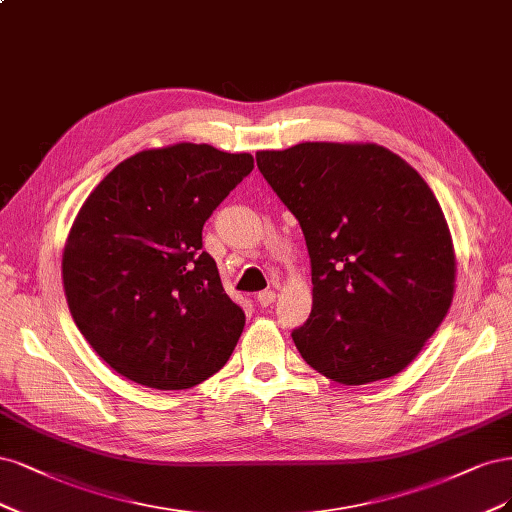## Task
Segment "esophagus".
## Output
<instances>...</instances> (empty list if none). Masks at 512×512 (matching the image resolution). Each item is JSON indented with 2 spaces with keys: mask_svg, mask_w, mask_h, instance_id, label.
<instances>
[{
  "mask_svg": "<svg viewBox=\"0 0 512 512\" xmlns=\"http://www.w3.org/2000/svg\"><path fill=\"white\" fill-rule=\"evenodd\" d=\"M257 302H259L261 308H268V306H272L276 302V293L274 291H261L257 295Z\"/></svg>",
  "mask_w": 512,
  "mask_h": 512,
  "instance_id": "34e87169",
  "label": "esophagus"
}]
</instances>
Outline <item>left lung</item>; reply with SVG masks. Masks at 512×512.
Returning <instances> with one entry per match:
<instances>
[{
  "label": "left lung",
  "mask_w": 512,
  "mask_h": 512,
  "mask_svg": "<svg viewBox=\"0 0 512 512\" xmlns=\"http://www.w3.org/2000/svg\"><path fill=\"white\" fill-rule=\"evenodd\" d=\"M255 157L308 246L312 310L291 334L306 364L340 385L402 372L455 293L453 240L432 189L372 142H302Z\"/></svg>",
  "instance_id": "1"
}]
</instances>
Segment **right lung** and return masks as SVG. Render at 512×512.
I'll list each match as a JSON object with an SVG mask.
<instances>
[{
	"label": "right lung",
	"instance_id": "right-lung-1",
	"mask_svg": "<svg viewBox=\"0 0 512 512\" xmlns=\"http://www.w3.org/2000/svg\"><path fill=\"white\" fill-rule=\"evenodd\" d=\"M253 155L178 142L121 161L78 210L61 276L80 334L138 385L176 391L219 372L244 329L202 229Z\"/></svg>",
	"mask_w": 512,
	"mask_h": 512
}]
</instances>
